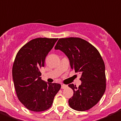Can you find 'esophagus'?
Here are the masks:
<instances>
[{
	"label": "esophagus",
	"mask_w": 121,
	"mask_h": 121,
	"mask_svg": "<svg viewBox=\"0 0 121 121\" xmlns=\"http://www.w3.org/2000/svg\"><path fill=\"white\" fill-rule=\"evenodd\" d=\"M67 86H68L66 85H61V89H65Z\"/></svg>",
	"instance_id": "34e87169"
}]
</instances>
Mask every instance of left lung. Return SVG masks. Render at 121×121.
Instances as JSON below:
<instances>
[{
    "label": "left lung",
    "mask_w": 121,
    "mask_h": 121,
    "mask_svg": "<svg viewBox=\"0 0 121 121\" xmlns=\"http://www.w3.org/2000/svg\"><path fill=\"white\" fill-rule=\"evenodd\" d=\"M69 58L71 69L82 73L78 87L69 84L73 94L69 105L73 110L83 111L96 105L106 89L105 67L97 49L80 38H60L55 47Z\"/></svg>",
    "instance_id": "obj_1"
}]
</instances>
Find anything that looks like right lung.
Wrapping results in <instances>:
<instances>
[{
  "mask_svg": "<svg viewBox=\"0 0 121 121\" xmlns=\"http://www.w3.org/2000/svg\"><path fill=\"white\" fill-rule=\"evenodd\" d=\"M57 38L33 39L19 50L13 66L14 88L19 101L30 111H43L53 104L61 88L59 83H49L41 79L40 69Z\"/></svg>",
  "mask_w": 121,
  "mask_h": 121,
  "instance_id": "right-lung-1",
  "label": "right lung"
}]
</instances>
